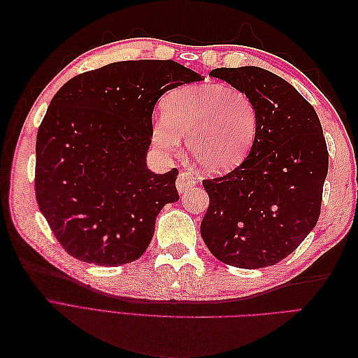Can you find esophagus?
Segmentation results:
<instances>
[{"mask_svg":"<svg viewBox=\"0 0 358 358\" xmlns=\"http://www.w3.org/2000/svg\"><path fill=\"white\" fill-rule=\"evenodd\" d=\"M194 183H196V180H194V178L189 175V173L182 171L176 180V188H178L179 194H183V192H187L189 188H192Z\"/></svg>","mask_w":358,"mask_h":358,"instance_id":"34e87169","label":"esophagus"}]
</instances>
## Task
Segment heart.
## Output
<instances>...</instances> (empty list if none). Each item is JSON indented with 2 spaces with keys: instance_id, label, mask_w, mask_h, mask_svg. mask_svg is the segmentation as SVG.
Masks as SVG:
<instances>
[{
  "instance_id": "obj_1",
  "label": "heart",
  "mask_w": 358,
  "mask_h": 358,
  "mask_svg": "<svg viewBox=\"0 0 358 358\" xmlns=\"http://www.w3.org/2000/svg\"><path fill=\"white\" fill-rule=\"evenodd\" d=\"M258 107L248 92L218 83L185 86L169 94L164 117L152 125V143L176 154L187 137L191 159L208 173L231 170L248 157L258 128Z\"/></svg>"
}]
</instances>
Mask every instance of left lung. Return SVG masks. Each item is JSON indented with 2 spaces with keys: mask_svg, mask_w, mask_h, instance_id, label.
I'll use <instances>...</instances> for the list:
<instances>
[{
  "mask_svg": "<svg viewBox=\"0 0 358 358\" xmlns=\"http://www.w3.org/2000/svg\"><path fill=\"white\" fill-rule=\"evenodd\" d=\"M210 76L251 95L259 119L242 164L222 178L203 180L210 203L201 237L229 266H273L317 225L329 171L322 127L294 86L264 69H215Z\"/></svg>",
  "mask_w": 358,
  "mask_h": 358,
  "instance_id": "left-lung-1",
  "label": "left lung"
}]
</instances>
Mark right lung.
<instances>
[{
  "label": "right lung",
  "instance_id": "add662e5",
  "mask_svg": "<svg viewBox=\"0 0 358 358\" xmlns=\"http://www.w3.org/2000/svg\"><path fill=\"white\" fill-rule=\"evenodd\" d=\"M203 79L171 59L119 61L53 96L37 133L36 197L71 257L116 267L145 254L158 213L179 200V171L157 175L146 164L154 107Z\"/></svg>",
  "mask_w": 358,
  "mask_h": 358
}]
</instances>
